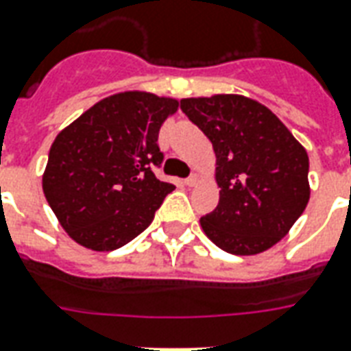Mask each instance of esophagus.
<instances>
[{"label": "esophagus", "instance_id": "34e87169", "mask_svg": "<svg viewBox=\"0 0 351 351\" xmlns=\"http://www.w3.org/2000/svg\"><path fill=\"white\" fill-rule=\"evenodd\" d=\"M197 182H199V178H197V176H195V175L188 176V178L184 180V184H186L188 188H192V186H195V184H197Z\"/></svg>", "mask_w": 351, "mask_h": 351}]
</instances>
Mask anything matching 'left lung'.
Returning a JSON list of instances; mask_svg holds the SVG:
<instances>
[{
	"mask_svg": "<svg viewBox=\"0 0 351 351\" xmlns=\"http://www.w3.org/2000/svg\"><path fill=\"white\" fill-rule=\"evenodd\" d=\"M180 110L213 142L217 209L201 217L213 243L258 254L278 243L310 199L308 154L276 114L241 95L182 99Z\"/></svg>",
	"mask_w": 351,
	"mask_h": 351,
	"instance_id": "left-lung-1",
	"label": "left lung"
}]
</instances>
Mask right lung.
Masks as SVG:
<instances>
[{
  "mask_svg": "<svg viewBox=\"0 0 351 351\" xmlns=\"http://www.w3.org/2000/svg\"><path fill=\"white\" fill-rule=\"evenodd\" d=\"M178 100L142 90L100 100L56 134L43 193L75 243L114 251L150 226L175 190L154 175L163 161L158 136Z\"/></svg>",
  "mask_w": 351,
  "mask_h": 351,
  "instance_id": "1",
  "label": "right lung"
}]
</instances>
